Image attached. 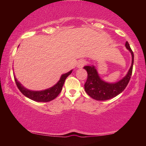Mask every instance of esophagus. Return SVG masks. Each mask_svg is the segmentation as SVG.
Returning a JSON list of instances; mask_svg holds the SVG:
<instances>
[{"label":"esophagus","mask_w":146,"mask_h":146,"mask_svg":"<svg viewBox=\"0 0 146 146\" xmlns=\"http://www.w3.org/2000/svg\"><path fill=\"white\" fill-rule=\"evenodd\" d=\"M85 64H86V61L84 60H80L77 64V68L79 69L82 68L84 66Z\"/></svg>","instance_id":"esophagus-1"}]
</instances>
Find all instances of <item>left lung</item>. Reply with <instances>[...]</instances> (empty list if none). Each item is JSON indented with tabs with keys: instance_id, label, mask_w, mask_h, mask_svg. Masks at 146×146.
Listing matches in <instances>:
<instances>
[{
	"instance_id": "left-lung-1",
	"label": "left lung",
	"mask_w": 146,
	"mask_h": 146,
	"mask_svg": "<svg viewBox=\"0 0 146 146\" xmlns=\"http://www.w3.org/2000/svg\"><path fill=\"white\" fill-rule=\"evenodd\" d=\"M125 46L131 54V64L127 74L120 80L114 83L107 82L100 77L94 65L84 67L88 73V78L84 84L85 91L93 99L100 101L111 99L122 92L127 86L132 74L133 53L127 42H125Z\"/></svg>"
}]
</instances>
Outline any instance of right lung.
Wrapping results in <instances>:
<instances>
[{
	"mask_svg": "<svg viewBox=\"0 0 146 146\" xmlns=\"http://www.w3.org/2000/svg\"><path fill=\"white\" fill-rule=\"evenodd\" d=\"M72 72V70H71L68 72L62 75L58 82L56 84L54 85L52 87L40 91H34L26 88L25 86L22 85L21 83H20V82L18 81L15 76H14V77H15V80L18 88L19 89V90L21 92L22 94L25 95L26 97L29 98V99L33 100L36 102H47L52 100L56 98L58 96L59 94L62 91V89L65 80L70 74Z\"/></svg>",
	"mask_w": 146,
	"mask_h": 146,
	"instance_id": "1",
	"label": "right lung"
}]
</instances>
